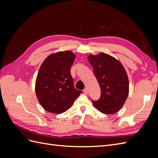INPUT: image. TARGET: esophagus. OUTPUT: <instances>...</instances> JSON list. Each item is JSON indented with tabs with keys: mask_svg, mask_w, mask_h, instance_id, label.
<instances>
[{
	"mask_svg": "<svg viewBox=\"0 0 158 158\" xmlns=\"http://www.w3.org/2000/svg\"><path fill=\"white\" fill-rule=\"evenodd\" d=\"M83 92L84 94H88V88H85L84 90H83Z\"/></svg>",
	"mask_w": 158,
	"mask_h": 158,
	"instance_id": "esophagus-1",
	"label": "esophagus"
}]
</instances>
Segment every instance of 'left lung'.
<instances>
[{
  "instance_id": "8db88e82",
  "label": "left lung",
  "mask_w": 158,
  "mask_h": 158,
  "mask_svg": "<svg viewBox=\"0 0 158 158\" xmlns=\"http://www.w3.org/2000/svg\"><path fill=\"white\" fill-rule=\"evenodd\" d=\"M88 60L101 89L100 98L97 101L92 100L94 106L106 114L118 111L127 99L129 89L123 66L114 57L103 52L89 55Z\"/></svg>"
}]
</instances>
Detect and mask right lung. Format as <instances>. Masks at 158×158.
<instances>
[{"label": "right lung", "mask_w": 158, "mask_h": 158, "mask_svg": "<svg viewBox=\"0 0 158 158\" xmlns=\"http://www.w3.org/2000/svg\"><path fill=\"white\" fill-rule=\"evenodd\" d=\"M75 55L69 51L56 52L47 57L38 72L35 92L46 111L59 114L69 109L82 91L74 88L70 74Z\"/></svg>", "instance_id": "add662e5"}]
</instances>
